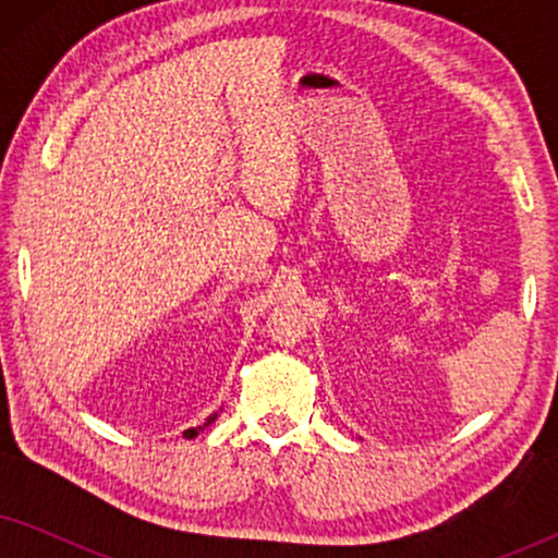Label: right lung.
Segmentation results:
<instances>
[{"label": "right lung", "instance_id": "add662e5", "mask_svg": "<svg viewBox=\"0 0 558 558\" xmlns=\"http://www.w3.org/2000/svg\"><path fill=\"white\" fill-rule=\"evenodd\" d=\"M220 411H223V407H220L218 411H213V414H210L208 418H205V422H203L201 426H190V429H185V432H182V437H185V439H195V437H197V434H201V432L205 429V426H210L213 422H216V418L220 416Z\"/></svg>", "mask_w": 558, "mask_h": 558}]
</instances>
